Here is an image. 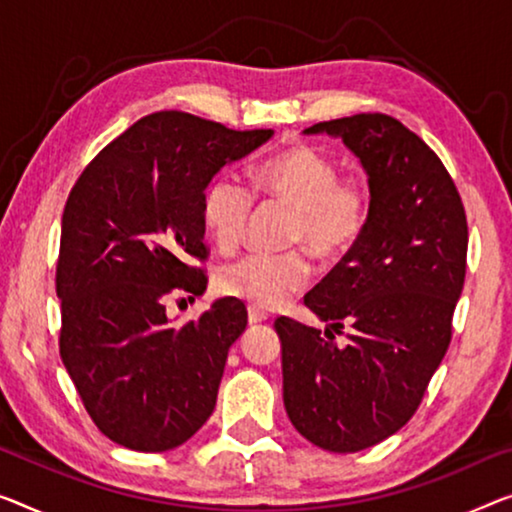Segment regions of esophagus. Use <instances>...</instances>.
<instances>
[{"mask_svg":"<svg viewBox=\"0 0 512 512\" xmlns=\"http://www.w3.org/2000/svg\"><path fill=\"white\" fill-rule=\"evenodd\" d=\"M266 319H269V315H266L264 310L248 308V322H250V324H262V322H266Z\"/></svg>","mask_w":512,"mask_h":512,"instance_id":"34e87169","label":"esophagus"}]
</instances>
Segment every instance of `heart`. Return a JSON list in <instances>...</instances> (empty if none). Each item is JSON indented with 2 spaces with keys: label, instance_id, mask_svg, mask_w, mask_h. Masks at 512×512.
Here are the masks:
<instances>
[{
  "label": "heart",
  "instance_id": "b5f03b06",
  "mask_svg": "<svg viewBox=\"0 0 512 512\" xmlns=\"http://www.w3.org/2000/svg\"><path fill=\"white\" fill-rule=\"evenodd\" d=\"M338 163L312 144H292L266 158L255 170L253 186L236 172L213 177L202 197V220L209 239L232 253L241 246L248 220L259 197L292 209L282 253H250L220 266L216 285L220 294L246 301L253 308H278L301 292L312 266L305 255L335 262L358 246L372 216V188L368 181L338 177Z\"/></svg>",
  "mask_w": 512,
  "mask_h": 512
}]
</instances>
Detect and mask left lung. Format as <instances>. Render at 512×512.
I'll return each mask as SVG.
<instances>
[{
    "mask_svg": "<svg viewBox=\"0 0 512 512\" xmlns=\"http://www.w3.org/2000/svg\"><path fill=\"white\" fill-rule=\"evenodd\" d=\"M305 133L338 135L368 172L372 216L358 246L303 303L338 333L276 319L282 398L312 444L356 453L416 414L453 335L467 273L469 227L455 181L427 144L381 112L322 121Z\"/></svg>",
    "mask_w": 512,
    "mask_h": 512,
    "instance_id": "1",
    "label": "left lung"
}]
</instances>
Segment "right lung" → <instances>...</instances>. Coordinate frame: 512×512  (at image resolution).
I'll return each mask as SVG.
<instances>
[{"label":"right lung","instance_id":"1","mask_svg":"<svg viewBox=\"0 0 512 512\" xmlns=\"http://www.w3.org/2000/svg\"><path fill=\"white\" fill-rule=\"evenodd\" d=\"M271 135L154 112L98 151L71 188L55 276L59 354L91 421L114 444L170 451L216 407L246 305L218 299L174 326L167 301L207 289L202 197L211 177Z\"/></svg>","mask_w":512,"mask_h":512}]
</instances>
